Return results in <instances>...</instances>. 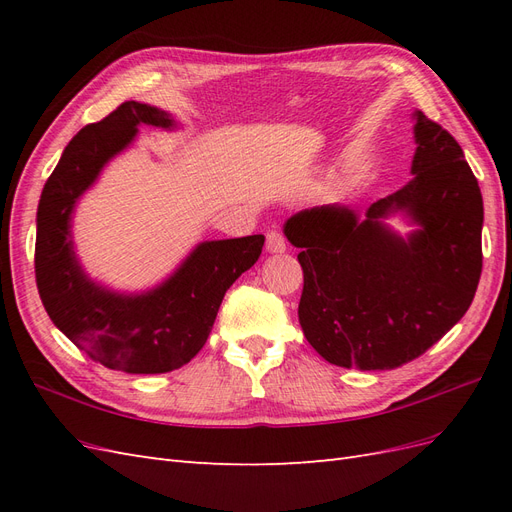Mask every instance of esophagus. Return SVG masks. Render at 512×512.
Segmentation results:
<instances>
[{
	"label": "esophagus",
	"mask_w": 512,
	"mask_h": 512,
	"mask_svg": "<svg viewBox=\"0 0 512 512\" xmlns=\"http://www.w3.org/2000/svg\"><path fill=\"white\" fill-rule=\"evenodd\" d=\"M267 252L269 254H284L286 252V239L282 232H277V230L267 232Z\"/></svg>",
	"instance_id": "1"
}]
</instances>
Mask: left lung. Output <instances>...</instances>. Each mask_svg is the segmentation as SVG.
<instances>
[{
	"label": "left lung",
	"mask_w": 512,
	"mask_h": 512,
	"mask_svg": "<svg viewBox=\"0 0 512 512\" xmlns=\"http://www.w3.org/2000/svg\"><path fill=\"white\" fill-rule=\"evenodd\" d=\"M412 179L365 215L346 205L294 213L284 235L301 247L299 322L339 367L395 369L438 342L468 312L483 269V196L455 138L412 113ZM401 214L413 230L385 224Z\"/></svg>",
	"instance_id": "obj_1"
}]
</instances>
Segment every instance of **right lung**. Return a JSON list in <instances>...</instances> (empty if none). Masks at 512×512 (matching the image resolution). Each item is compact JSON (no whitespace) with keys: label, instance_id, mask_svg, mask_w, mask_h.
I'll list each match as a JSON object with an SVG mask.
<instances>
[{"label":"right lung","instance_id":"right-lung-1","mask_svg":"<svg viewBox=\"0 0 512 512\" xmlns=\"http://www.w3.org/2000/svg\"><path fill=\"white\" fill-rule=\"evenodd\" d=\"M141 126L179 128L162 108L132 100L85 126L61 153L38 203L36 282L55 327L91 359L126 374H164L205 346L226 290L254 267L265 237L198 243L164 282L143 292L91 280L74 250L72 215Z\"/></svg>","mask_w":512,"mask_h":512}]
</instances>
